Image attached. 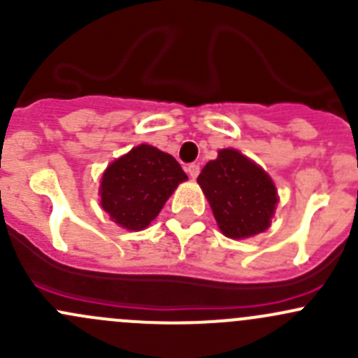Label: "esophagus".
Here are the masks:
<instances>
[{
	"instance_id": "1",
	"label": "esophagus",
	"mask_w": 358,
	"mask_h": 358,
	"mask_svg": "<svg viewBox=\"0 0 358 358\" xmlns=\"http://www.w3.org/2000/svg\"><path fill=\"white\" fill-rule=\"evenodd\" d=\"M199 171H201L199 164H189V166H187V173L190 175V178H197V176H199Z\"/></svg>"
}]
</instances>
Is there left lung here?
Wrapping results in <instances>:
<instances>
[{"instance_id":"obj_1","label":"left lung","mask_w":358,"mask_h":358,"mask_svg":"<svg viewBox=\"0 0 358 358\" xmlns=\"http://www.w3.org/2000/svg\"><path fill=\"white\" fill-rule=\"evenodd\" d=\"M197 183L223 236L246 239L265 232L279 202L272 178L236 149H222L202 168Z\"/></svg>"}]
</instances>
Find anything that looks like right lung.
Returning a JSON list of instances; mask_svg holds the SVG:
<instances>
[{"label": "right lung", "instance_id": "obj_1", "mask_svg": "<svg viewBox=\"0 0 358 358\" xmlns=\"http://www.w3.org/2000/svg\"><path fill=\"white\" fill-rule=\"evenodd\" d=\"M185 180L175 157L142 143L107 166L100 182V206L122 229L143 230Z\"/></svg>", "mask_w": 358, "mask_h": 358}]
</instances>
